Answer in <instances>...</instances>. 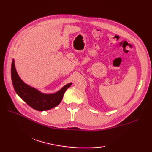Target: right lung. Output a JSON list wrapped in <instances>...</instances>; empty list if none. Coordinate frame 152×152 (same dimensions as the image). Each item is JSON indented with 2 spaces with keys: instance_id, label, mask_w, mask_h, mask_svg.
I'll use <instances>...</instances> for the list:
<instances>
[{
  "instance_id": "obj_1",
  "label": "right lung",
  "mask_w": 152,
  "mask_h": 152,
  "mask_svg": "<svg viewBox=\"0 0 152 152\" xmlns=\"http://www.w3.org/2000/svg\"><path fill=\"white\" fill-rule=\"evenodd\" d=\"M11 77L16 93L28 106L38 111L48 110L59 104L64 92L72 85V83H68L59 91L52 94L41 93L22 81L16 71L14 59L12 60L11 66Z\"/></svg>"
}]
</instances>
